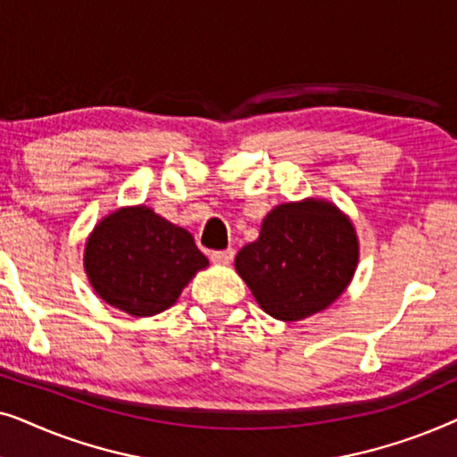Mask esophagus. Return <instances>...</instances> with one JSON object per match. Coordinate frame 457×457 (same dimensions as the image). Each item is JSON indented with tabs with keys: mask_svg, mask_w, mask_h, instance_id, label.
Masks as SVG:
<instances>
[{
	"mask_svg": "<svg viewBox=\"0 0 457 457\" xmlns=\"http://www.w3.org/2000/svg\"><path fill=\"white\" fill-rule=\"evenodd\" d=\"M233 258H235V249H222V252L210 253V260L214 262V264H230Z\"/></svg>",
	"mask_w": 457,
	"mask_h": 457,
	"instance_id": "obj_1",
	"label": "esophagus"
}]
</instances>
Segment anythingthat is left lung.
I'll return each mask as SVG.
<instances>
[{
  "instance_id": "1",
  "label": "left lung",
  "mask_w": 457,
  "mask_h": 457,
  "mask_svg": "<svg viewBox=\"0 0 457 457\" xmlns=\"http://www.w3.org/2000/svg\"><path fill=\"white\" fill-rule=\"evenodd\" d=\"M358 258L352 220L335 204L303 199L277 205L258 239L237 253L235 268L266 314L295 322L347 289Z\"/></svg>"
}]
</instances>
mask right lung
Masks as SVG:
<instances>
[{"instance_id": "right-lung-1", "label": "right lung", "mask_w": 457, "mask_h": 457, "mask_svg": "<svg viewBox=\"0 0 457 457\" xmlns=\"http://www.w3.org/2000/svg\"><path fill=\"white\" fill-rule=\"evenodd\" d=\"M205 266L189 230L147 205L112 212L85 245V272L97 295L137 318L170 308Z\"/></svg>"}]
</instances>
